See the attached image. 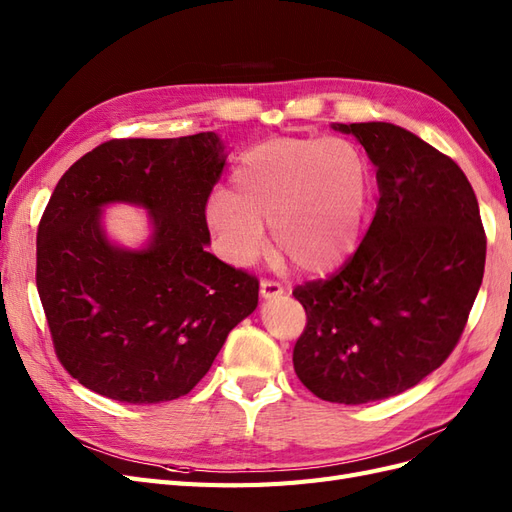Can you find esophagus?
<instances>
[{
	"label": "esophagus",
	"mask_w": 512,
	"mask_h": 512,
	"mask_svg": "<svg viewBox=\"0 0 512 512\" xmlns=\"http://www.w3.org/2000/svg\"><path fill=\"white\" fill-rule=\"evenodd\" d=\"M282 294H284V286H280L277 282H269V280L260 282V297L265 301L282 297Z\"/></svg>",
	"instance_id": "obj_1"
}]
</instances>
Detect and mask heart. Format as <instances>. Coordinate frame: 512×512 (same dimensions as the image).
Returning a JSON list of instances; mask_svg holds the SVG:
<instances>
[{
	"label": "heart",
	"mask_w": 512,
	"mask_h": 512,
	"mask_svg": "<svg viewBox=\"0 0 512 512\" xmlns=\"http://www.w3.org/2000/svg\"><path fill=\"white\" fill-rule=\"evenodd\" d=\"M371 196L363 149L342 136H282L252 147L215 192L207 222L237 267L265 252L271 226L277 252L305 273H327L354 254Z\"/></svg>",
	"instance_id": "1"
}]
</instances>
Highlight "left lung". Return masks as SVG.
Segmentation results:
<instances>
[{"mask_svg": "<svg viewBox=\"0 0 512 512\" xmlns=\"http://www.w3.org/2000/svg\"><path fill=\"white\" fill-rule=\"evenodd\" d=\"M333 130L363 145L380 198L348 265L294 288L307 327L292 363L320 399L359 406L412 389L453 352L487 241L472 185L451 158L386 121Z\"/></svg>", "mask_w": 512, "mask_h": 512, "instance_id": "obj_1", "label": "left lung"}]
</instances>
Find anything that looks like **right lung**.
Wrapping results in <instances>:
<instances>
[{
    "mask_svg": "<svg viewBox=\"0 0 512 512\" xmlns=\"http://www.w3.org/2000/svg\"><path fill=\"white\" fill-rule=\"evenodd\" d=\"M224 162L215 132L126 138L59 179L38 228L36 284L59 361L89 391L136 406L188 395L256 309V277L207 252L205 205ZM113 204L148 213L141 246L107 235Z\"/></svg>",
    "mask_w": 512,
    "mask_h": 512,
    "instance_id": "obj_1",
    "label": "right lung"
}]
</instances>
